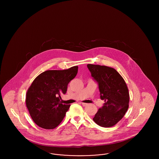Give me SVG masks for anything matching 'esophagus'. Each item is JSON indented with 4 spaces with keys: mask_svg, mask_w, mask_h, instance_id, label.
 I'll return each mask as SVG.
<instances>
[{
    "mask_svg": "<svg viewBox=\"0 0 159 159\" xmlns=\"http://www.w3.org/2000/svg\"><path fill=\"white\" fill-rule=\"evenodd\" d=\"M82 105L83 106V107H85V106H87L88 105V104H86V103H82Z\"/></svg>",
    "mask_w": 159,
    "mask_h": 159,
    "instance_id": "esophagus-1",
    "label": "esophagus"
}]
</instances>
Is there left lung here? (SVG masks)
Wrapping results in <instances>:
<instances>
[{
  "instance_id": "left-lung-1",
  "label": "left lung",
  "mask_w": 159,
  "mask_h": 159,
  "mask_svg": "<svg viewBox=\"0 0 159 159\" xmlns=\"http://www.w3.org/2000/svg\"><path fill=\"white\" fill-rule=\"evenodd\" d=\"M87 67L98 85L100 98L105 101L93 120L101 127H111L121 120L128 109L127 85L114 68L90 64Z\"/></svg>"
}]
</instances>
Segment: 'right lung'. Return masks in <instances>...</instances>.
Returning <instances> with one entry per match:
<instances>
[{
  "label": "right lung",
  "mask_w": 159,
  "mask_h": 159,
  "mask_svg": "<svg viewBox=\"0 0 159 159\" xmlns=\"http://www.w3.org/2000/svg\"><path fill=\"white\" fill-rule=\"evenodd\" d=\"M78 66L63 70H47L33 80L26 94V106L31 117L39 127L52 129L58 126L68 111L61 96L76 77Z\"/></svg>",
  "instance_id": "right-lung-1"
}]
</instances>
